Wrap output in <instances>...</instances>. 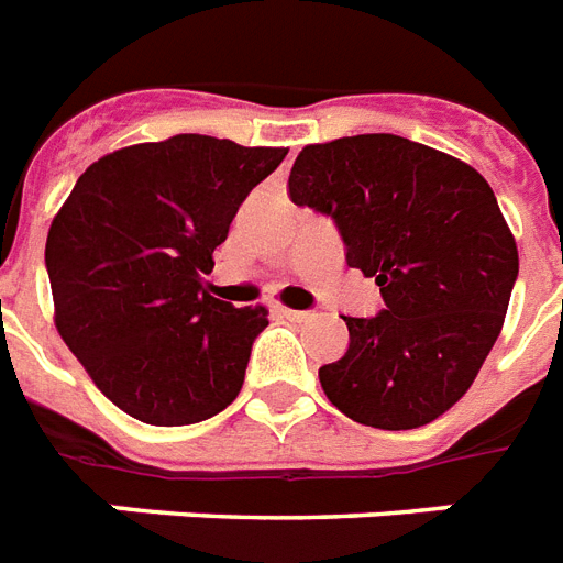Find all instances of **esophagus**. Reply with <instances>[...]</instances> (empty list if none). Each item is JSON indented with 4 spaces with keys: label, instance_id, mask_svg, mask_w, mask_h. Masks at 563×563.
Returning a JSON list of instances; mask_svg holds the SVG:
<instances>
[{
    "label": "esophagus",
    "instance_id": "obj_1",
    "mask_svg": "<svg viewBox=\"0 0 563 563\" xmlns=\"http://www.w3.org/2000/svg\"><path fill=\"white\" fill-rule=\"evenodd\" d=\"M280 316H283V318H289V321H309V318H312V312H307V309L280 307Z\"/></svg>",
    "mask_w": 563,
    "mask_h": 563
}]
</instances>
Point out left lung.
Returning <instances> with one entry per match:
<instances>
[{
  "mask_svg": "<svg viewBox=\"0 0 563 563\" xmlns=\"http://www.w3.org/2000/svg\"><path fill=\"white\" fill-rule=\"evenodd\" d=\"M289 195L335 221L385 303L344 316L347 353L318 371L330 402L374 429L444 415L488 360L520 265L488 180L406 136L360 134L307 145Z\"/></svg>",
  "mask_w": 563,
  "mask_h": 563,
  "instance_id": "left-lung-1",
  "label": "left lung"
}]
</instances>
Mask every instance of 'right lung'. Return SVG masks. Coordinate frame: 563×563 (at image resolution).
Returning <instances> with one entry per match:
<instances>
[{
    "mask_svg": "<svg viewBox=\"0 0 563 563\" xmlns=\"http://www.w3.org/2000/svg\"><path fill=\"white\" fill-rule=\"evenodd\" d=\"M286 148L178 134L101 157L52 221L55 327L99 391L152 427L236 400L265 307H230L203 274L247 192Z\"/></svg>",
    "mask_w": 563,
    "mask_h": 563,
    "instance_id": "obj_1",
    "label": "right lung"
}]
</instances>
